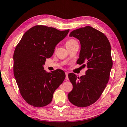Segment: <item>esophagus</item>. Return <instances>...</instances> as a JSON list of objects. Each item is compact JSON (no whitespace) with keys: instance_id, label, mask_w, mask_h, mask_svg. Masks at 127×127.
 <instances>
[{"instance_id":"34e87169","label":"esophagus","mask_w":127,"mask_h":127,"mask_svg":"<svg viewBox=\"0 0 127 127\" xmlns=\"http://www.w3.org/2000/svg\"><path fill=\"white\" fill-rule=\"evenodd\" d=\"M65 74H66V79L67 80H69V78L68 77V72H65Z\"/></svg>"}]
</instances>
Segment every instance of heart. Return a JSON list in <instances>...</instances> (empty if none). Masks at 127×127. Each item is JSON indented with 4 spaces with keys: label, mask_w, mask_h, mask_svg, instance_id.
Masks as SVG:
<instances>
[{
    "label": "heart",
    "mask_w": 127,
    "mask_h": 127,
    "mask_svg": "<svg viewBox=\"0 0 127 127\" xmlns=\"http://www.w3.org/2000/svg\"><path fill=\"white\" fill-rule=\"evenodd\" d=\"M77 44H78L77 41L73 39H70L68 40L66 43V45L67 48L70 47H71V46L77 45Z\"/></svg>",
    "instance_id": "heart-1"
}]
</instances>
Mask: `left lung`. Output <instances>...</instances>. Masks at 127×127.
I'll list each match as a JSON object with an SVG mask.
<instances>
[{"label": "left lung", "instance_id": "1", "mask_svg": "<svg viewBox=\"0 0 127 127\" xmlns=\"http://www.w3.org/2000/svg\"><path fill=\"white\" fill-rule=\"evenodd\" d=\"M69 36L79 40L81 49L77 64H86L83 66L86 65L87 70L80 77L68 75L73 88L68 98L75 106L86 107L100 97L109 82L113 64L111 45L104 34L89 26L72 31Z\"/></svg>", "mask_w": 127, "mask_h": 127}]
</instances>
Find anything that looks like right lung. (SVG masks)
Returning <instances> with one entry per match:
<instances>
[{
  "instance_id": "right-lung-1",
  "label": "right lung",
  "mask_w": 127,
  "mask_h": 127,
  "mask_svg": "<svg viewBox=\"0 0 127 127\" xmlns=\"http://www.w3.org/2000/svg\"><path fill=\"white\" fill-rule=\"evenodd\" d=\"M69 31L36 25L27 31L16 45L14 75L21 95L29 104L35 107L48 105L54 92L64 82L66 75L63 70L48 72L43 66Z\"/></svg>"
}]
</instances>
